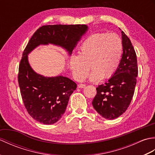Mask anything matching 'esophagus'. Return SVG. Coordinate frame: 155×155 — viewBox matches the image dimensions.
<instances>
[{"label":"esophagus","instance_id":"1","mask_svg":"<svg viewBox=\"0 0 155 155\" xmlns=\"http://www.w3.org/2000/svg\"><path fill=\"white\" fill-rule=\"evenodd\" d=\"M85 86H86V84H78V88H84L85 87Z\"/></svg>","mask_w":155,"mask_h":155}]
</instances>
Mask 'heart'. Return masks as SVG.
Wrapping results in <instances>:
<instances>
[{"mask_svg": "<svg viewBox=\"0 0 155 155\" xmlns=\"http://www.w3.org/2000/svg\"><path fill=\"white\" fill-rule=\"evenodd\" d=\"M122 54L123 42L117 34L95 33L83 41L78 56H72L68 65L77 81L84 80L89 68L91 81L107 79L116 72Z\"/></svg>", "mask_w": 155, "mask_h": 155, "instance_id": "1", "label": "heart"}]
</instances>
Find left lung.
I'll list each match as a JSON object with an SVG mask.
<instances>
[{"label":"left lung","mask_w":155,"mask_h":155,"mask_svg":"<svg viewBox=\"0 0 155 155\" xmlns=\"http://www.w3.org/2000/svg\"><path fill=\"white\" fill-rule=\"evenodd\" d=\"M122 33L123 55L116 72L104 84L98 85L92 102L97 113L106 119H114L129 106L138 74L136 52L130 39Z\"/></svg>","instance_id":"obj_1"}]
</instances>
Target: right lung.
I'll return each instance as SVG.
<instances>
[{"mask_svg": "<svg viewBox=\"0 0 155 155\" xmlns=\"http://www.w3.org/2000/svg\"><path fill=\"white\" fill-rule=\"evenodd\" d=\"M88 29L86 25L42 26L32 35L23 52L18 75L20 90L28 114L39 123L52 124L60 119L77 84L61 75L47 77L37 73L29 64L28 54L39 45L52 44L71 55Z\"/></svg>", "mask_w": 155, "mask_h": 155, "instance_id": "obj_1", "label": "right lung"}]
</instances>
